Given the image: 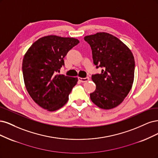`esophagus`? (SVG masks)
I'll use <instances>...</instances> for the list:
<instances>
[{
    "label": "esophagus",
    "instance_id": "1",
    "mask_svg": "<svg viewBox=\"0 0 158 158\" xmlns=\"http://www.w3.org/2000/svg\"><path fill=\"white\" fill-rule=\"evenodd\" d=\"M89 80V77H85V78H82V77H79V81L81 83L83 82H86Z\"/></svg>",
    "mask_w": 158,
    "mask_h": 158
}]
</instances>
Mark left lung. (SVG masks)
Returning <instances> with one entry per match:
<instances>
[{
  "instance_id": "obj_1",
  "label": "left lung",
  "mask_w": 158,
  "mask_h": 158,
  "mask_svg": "<svg viewBox=\"0 0 158 158\" xmlns=\"http://www.w3.org/2000/svg\"><path fill=\"white\" fill-rule=\"evenodd\" d=\"M92 49L93 62L102 68L101 73L92 76L96 84L90 100L98 108L113 109L129 94L134 81L135 58L131 50L118 38L100 32L84 37Z\"/></svg>"
}]
</instances>
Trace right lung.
I'll use <instances>...</instances> for the list:
<instances>
[{
  "label": "right lung",
  "instance_id": "obj_1",
  "mask_svg": "<svg viewBox=\"0 0 158 158\" xmlns=\"http://www.w3.org/2000/svg\"><path fill=\"white\" fill-rule=\"evenodd\" d=\"M79 43L77 39L48 35L29 48L22 62L25 87L35 103L49 111L58 110L69 99L77 77L58 74L64 58Z\"/></svg>",
  "mask_w": 158,
  "mask_h": 158
}]
</instances>
